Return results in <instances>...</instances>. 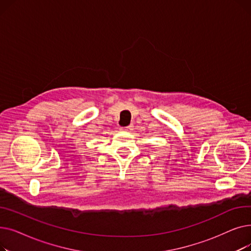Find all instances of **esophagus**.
I'll return each instance as SVG.
<instances>
[{"mask_svg": "<svg viewBox=\"0 0 251 251\" xmlns=\"http://www.w3.org/2000/svg\"><path fill=\"white\" fill-rule=\"evenodd\" d=\"M120 130L121 131H125V132H131V131L133 130V126L132 125H129L127 127H121Z\"/></svg>", "mask_w": 251, "mask_h": 251, "instance_id": "esophagus-1", "label": "esophagus"}]
</instances>
